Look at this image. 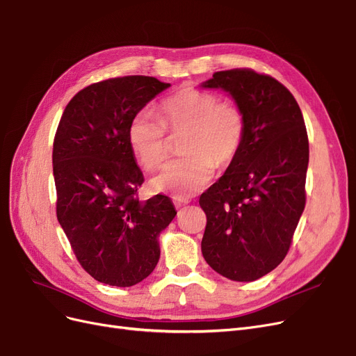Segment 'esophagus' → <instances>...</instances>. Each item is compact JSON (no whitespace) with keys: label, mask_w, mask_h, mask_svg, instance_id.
<instances>
[{"label":"esophagus","mask_w":356,"mask_h":356,"mask_svg":"<svg viewBox=\"0 0 356 356\" xmlns=\"http://www.w3.org/2000/svg\"><path fill=\"white\" fill-rule=\"evenodd\" d=\"M173 204L176 205V209L183 207V205L189 204V198H183V197H173Z\"/></svg>","instance_id":"esophagus-1"}]
</instances>
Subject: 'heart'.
<instances>
[{"instance_id":"1","label":"heart","mask_w":356,"mask_h":356,"mask_svg":"<svg viewBox=\"0 0 356 356\" xmlns=\"http://www.w3.org/2000/svg\"><path fill=\"white\" fill-rule=\"evenodd\" d=\"M159 120L140 111L131 118L127 140L137 163L146 171L161 167L168 155L165 131L183 133L179 159L168 163L151 180L154 192L186 197L201 191L214 175V164L226 167L244 145V112L210 91L183 87L159 105Z\"/></svg>"}]
</instances>
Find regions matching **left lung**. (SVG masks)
Segmentation results:
<instances>
[{
	"mask_svg": "<svg viewBox=\"0 0 356 356\" xmlns=\"http://www.w3.org/2000/svg\"><path fill=\"white\" fill-rule=\"evenodd\" d=\"M202 87L227 91L247 122L238 156L200 197L202 256L227 280L254 281L284 260L305 210V120L289 88L248 67L214 72Z\"/></svg>",
	"mask_w": 356,
	"mask_h": 356,
	"instance_id": "8db88e82",
	"label": "left lung"
}]
</instances>
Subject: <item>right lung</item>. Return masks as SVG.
<instances>
[{
  "label": "right lung",
  "mask_w": 356,
  "mask_h": 356,
  "mask_svg": "<svg viewBox=\"0 0 356 356\" xmlns=\"http://www.w3.org/2000/svg\"><path fill=\"white\" fill-rule=\"evenodd\" d=\"M129 75L91 84L67 103L53 142L56 214L74 254L96 281L131 286L159 260L158 235L175 219L173 202H142L143 173L127 140L131 118L168 88Z\"/></svg>",
  "instance_id": "add662e5"
}]
</instances>
